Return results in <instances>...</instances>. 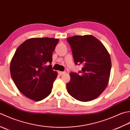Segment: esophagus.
<instances>
[{
  "label": "esophagus",
  "mask_w": 130,
  "mask_h": 130,
  "mask_svg": "<svg viewBox=\"0 0 130 130\" xmlns=\"http://www.w3.org/2000/svg\"><path fill=\"white\" fill-rule=\"evenodd\" d=\"M58 73L59 75H63V74H64L66 72H62V71H58Z\"/></svg>",
  "instance_id": "obj_1"
}]
</instances>
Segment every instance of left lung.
<instances>
[{"mask_svg":"<svg viewBox=\"0 0 130 130\" xmlns=\"http://www.w3.org/2000/svg\"><path fill=\"white\" fill-rule=\"evenodd\" d=\"M76 64H82L78 73L71 72L70 81L66 84L71 96L81 102L96 99L109 83L111 59L104 45L94 36L69 37Z\"/></svg>","mask_w":130,"mask_h":130,"instance_id":"8db88e82","label":"left lung"}]
</instances>
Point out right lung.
Masks as SVG:
<instances>
[{"label": "right lung", "instance_id": "add662e5", "mask_svg": "<svg viewBox=\"0 0 130 130\" xmlns=\"http://www.w3.org/2000/svg\"><path fill=\"white\" fill-rule=\"evenodd\" d=\"M58 42V39L31 38L17 47L10 62V75L28 98L40 101L51 93L58 73L50 64Z\"/></svg>", "mask_w": 130, "mask_h": 130}]
</instances>
